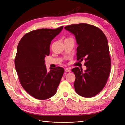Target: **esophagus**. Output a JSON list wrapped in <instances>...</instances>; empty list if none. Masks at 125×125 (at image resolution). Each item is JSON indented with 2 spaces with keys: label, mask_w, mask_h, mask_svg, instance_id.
<instances>
[{
  "label": "esophagus",
  "mask_w": 125,
  "mask_h": 125,
  "mask_svg": "<svg viewBox=\"0 0 125 125\" xmlns=\"http://www.w3.org/2000/svg\"><path fill=\"white\" fill-rule=\"evenodd\" d=\"M65 72L67 73H70L71 72V70L69 68H65Z\"/></svg>",
  "instance_id": "1"
}]
</instances>
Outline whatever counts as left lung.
I'll return each mask as SVG.
<instances>
[{"label": "left lung", "mask_w": 125, "mask_h": 125, "mask_svg": "<svg viewBox=\"0 0 125 125\" xmlns=\"http://www.w3.org/2000/svg\"><path fill=\"white\" fill-rule=\"evenodd\" d=\"M75 35L77 43V60L83 61L87 69L82 72L73 68L76 93L84 97H92L100 92L107 83L111 70V58L107 37L98 27L85 23L64 28Z\"/></svg>", "instance_id": "1"}]
</instances>
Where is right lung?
I'll return each instance as SVG.
<instances>
[{"mask_svg": "<svg viewBox=\"0 0 125 125\" xmlns=\"http://www.w3.org/2000/svg\"><path fill=\"white\" fill-rule=\"evenodd\" d=\"M40 29L23 36L18 44L15 67L20 82L25 91L34 98L45 100L56 93L64 72L61 67L47 71L45 58L50 53L52 41L63 29Z\"/></svg>", "mask_w": 125, "mask_h": 125, "instance_id": "obj_1", "label": "right lung"}]
</instances>
